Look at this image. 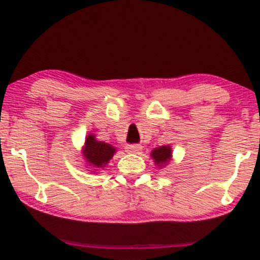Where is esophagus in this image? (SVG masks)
<instances>
[{
  "label": "esophagus",
  "mask_w": 260,
  "mask_h": 260,
  "mask_svg": "<svg viewBox=\"0 0 260 260\" xmlns=\"http://www.w3.org/2000/svg\"><path fill=\"white\" fill-rule=\"evenodd\" d=\"M142 145H138V144H131V145H127L126 147V151L129 154H139L140 151H142Z\"/></svg>",
  "instance_id": "1"
}]
</instances>
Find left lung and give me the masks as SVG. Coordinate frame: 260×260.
<instances>
[{"label": "left lung", "mask_w": 260, "mask_h": 260, "mask_svg": "<svg viewBox=\"0 0 260 260\" xmlns=\"http://www.w3.org/2000/svg\"><path fill=\"white\" fill-rule=\"evenodd\" d=\"M151 159L154 160L157 169L165 168L172 160V148L170 145H162V147L155 148L150 153Z\"/></svg>", "instance_id": "1"}]
</instances>
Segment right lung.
Segmentation results:
<instances>
[{"mask_svg":"<svg viewBox=\"0 0 260 260\" xmlns=\"http://www.w3.org/2000/svg\"><path fill=\"white\" fill-rule=\"evenodd\" d=\"M116 151H117V149L113 145L105 142H100L95 138L94 133H89L85 138L84 147L82 148V156L84 157L86 168L95 170L91 172L98 174L96 171H99L100 169L106 168V165L112 159Z\"/></svg>","mask_w":260,"mask_h":260,"instance_id":"1","label":"right lung"}]
</instances>
